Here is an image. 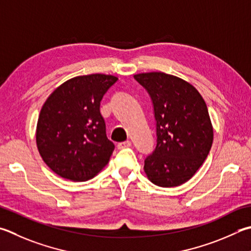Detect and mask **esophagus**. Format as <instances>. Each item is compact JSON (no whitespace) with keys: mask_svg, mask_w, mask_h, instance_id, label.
<instances>
[{"mask_svg":"<svg viewBox=\"0 0 251 251\" xmlns=\"http://www.w3.org/2000/svg\"><path fill=\"white\" fill-rule=\"evenodd\" d=\"M130 146H131V143L129 140H127V141H124V143L117 144V149L121 150V149H124V148H128V147H130Z\"/></svg>","mask_w":251,"mask_h":251,"instance_id":"obj_1","label":"esophagus"}]
</instances>
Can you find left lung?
Here are the masks:
<instances>
[{"instance_id":"1","label":"left lung","mask_w":251,"mask_h":251,"mask_svg":"<svg viewBox=\"0 0 251 251\" xmlns=\"http://www.w3.org/2000/svg\"><path fill=\"white\" fill-rule=\"evenodd\" d=\"M153 104L157 145L144 170L153 184L172 188L185 183L203 165L213 144L206 103L189 82L163 72L134 75Z\"/></svg>"}]
</instances>
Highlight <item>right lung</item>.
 <instances>
[{
    "instance_id": "obj_1",
    "label": "right lung",
    "mask_w": 251,
    "mask_h": 251,
    "mask_svg": "<svg viewBox=\"0 0 251 251\" xmlns=\"http://www.w3.org/2000/svg\"><path fill=\"white\" fill-rule=\"evenodd\" d=\"M118 79L111 75H79L49 95L40 110L36 144L56 175L86 181L105 167L115 146L106 137L100 105Z\"/></svg>"
}]
</instances>
